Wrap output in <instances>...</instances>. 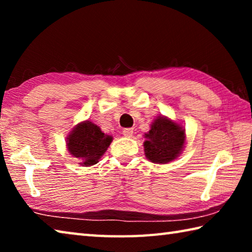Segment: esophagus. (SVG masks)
Here are the masks:
<instances>
[{
    "label": "esophagus",
    "mask_w": 252,
    "mask_h": 252,
    "mask_svg": "<svg viewBox=\"0 0 252 252\" xmlns=\"http://www.w3.org/2000/svg\"><path fill=\"white\" fill-rule=\"evenodd\" d=\"M122 134L125 136H127V138H130V136L133 134V129H132V127H126V129H123Z\"/></svg>",
    "instance_id": "obj_1"
}]
</instances>
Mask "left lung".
<instances>
[{"mask_svg": "<svg viewBox=\"0 0 252 252\" xmlns=\"http://www.w3.org/2000/svg\"><path fill=\"white\" fill-rule=\"evenodd\" d=\"M144 138L146 157L151 162L162 164L176 159L186 141L185 129L167 117L157 118Z\"/></svg>", "mask_w": 252, "mask_h": 252, "instance_id": "1", "label": "left lung"}]
</instances>
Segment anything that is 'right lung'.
Segmentation results:
<instances>
[{
	"instance_id": "add662e5",
	"label": "right lung",
	"mask_w": 252,
	"mask_h": 252,
	"mask_svg": "<svg viewBox=\"0 0 252 252\" xmlns=\"http://www.w3.org/2000/svg\"><path fill=\"white\" fill-rule=\"evenodd\" d=\"M112 142V136L104 134L101 129L91 121L79 123L67 136V150L80 164L90 167L97 163L100 158Z\"/></svg>"
}]
</instances>
